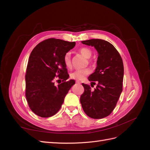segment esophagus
I'll return each mask as SVG.
<instances>
[{"instance_id": "1", "label": "esophagus", "mask_w": 150, "mask_h": 150, "mask_svg": "<svg viewBox=\"0 0 150 150\" xmlns=\"http://www.w3.org/2000/svg\"><path fill=\"white\" fill-rule=\"evenodd\" d=\"M76 83H81V81H78V80H77V81H76Z\"/></svg>"}]
</instances>
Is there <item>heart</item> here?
<instances>
[{
    "label": "heart",
    "mask_w": 150,
    "mask_h": 150,
    "mask_svg": "<svg viewBox=\"0 0 150 150\" xmlns=\"http://www.w3.org/2000/svg\"><path fill=\"white\" fill-rule=\"evenodd\" d=\"M79 52L81 53L83 56L86 58H90L92 55V51L91 49L87 47H82L79 49ZM63 62L67 68H69L71 65V57L70 54L69 53H67L63 57ZM91 73V69L89 68H84L81 69H76L74 71L71 73L69 76L72 79L76 80H81L85 76L89 75Z\"/></svg>",
    "instance_id": "1"
}]
</instances>
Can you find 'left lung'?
<instances>
[{
  "instance_id": "obj_1",
  "label": "left lung",
  "mask_w": 150,
  "mask_h": 150,
  "mask_svg": "<svg viewBox=\"0 0 150 150\" xmlns=\"http://www.w3.org/2000/svg\"><path fill=\"white\" fill-rule=\"evenodd\" d=\"M82 43L95 47L98 57L95 71L88 77L93 84L97 83L96 88L92 90L89 85L82 83L84 91L80 101L89 117L102 119L112 112L123 91V60L116 48L107 41L92 39Z\"/></svg>"
}]
</instances>
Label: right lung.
<instances>
[{
  "label": "right lung",
  "instance_id": "add662e5",
  "mask_svg": "<svg viewBox=\"0 0 150 150\" xmlns=\"http://www.w3.org/2000/svg\"><path fill=\"white\" fill-rule=\"evenodd\" d=\"M75 46V42L50 38L31 52L26 69L25 96L30 109L38 116L48 117L56 114L75 84L74 80L67 81L69 75L63 62L64 55ZM55 80L60 81L57 86Z\"/></svg>",
  "mask_w": 150,
  "mask_h": 150
}]
</instances>
